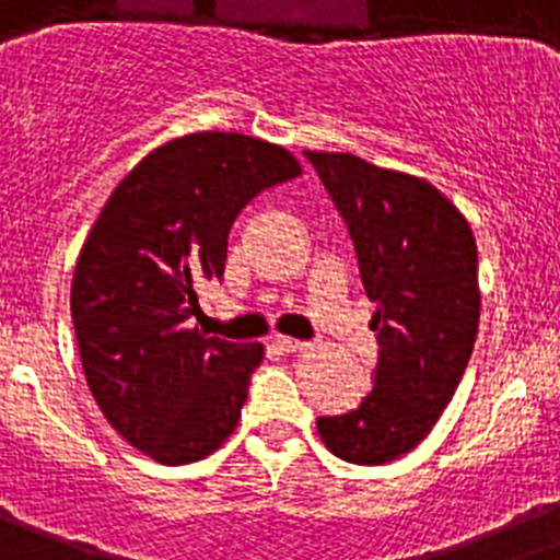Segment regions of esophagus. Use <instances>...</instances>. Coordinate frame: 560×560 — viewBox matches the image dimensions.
<instances>
[{
    "label": "esophagus",
    "mask_w": 560,
    "mask_h": 560,
    "mask_svg": "<svg viewBox=\"0 0 560 560\" xmlns=\"http://www.w3.org/2000/svg\"><path fill=\"white\" fill-rule=\"evenodd\" d=\"M273 346L279 351H287V354H292V351H301L306 346L304 340H295V337H281V335H276L273 337Z\"/></svg>",
    "instance_id": "esophagus-1"
}]
</instances>
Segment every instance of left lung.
Returning a JSON list of instances; mask_svg holds the SVG:
<instances>
[{
    "label": "left lung",
    "mask_w": 560,
    "mask_h": 560,
    "mask_svg": "<svg viewBox=\"0 0 560 560\" xmlns=\"http://www.w3.org/2000/svg\"><path fill=\"white\" fill-rule=\"evenodd\" d=\"M376 304L374 387L317 432L337 457L382 466L416 450L452 401L480 324L477 243L460 211L416 175L351 153H310Z\"/></svg>",
    "instance_id": "left-lung-1"
}]
</instances>
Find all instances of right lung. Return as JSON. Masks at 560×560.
<instances>
[{
	"label": "right lung",
	"mask_w": 560,
	"mask_h": 560,
	"mask_svg": "<svg viewBox=\"0 0 560 560\" xmlns=\"http://www.w3.org/2000/svg\"><path fill=\"white\" fill-rule=\"evenodd\" d=\"M301 175L279 144L192 133L144 155L80 250L72 324L85 382L108 424L164 466L211 455L234 432L259 342L189 329L198 290L220 281L236 214Z\"/></svg>",
	"instance_id": "1"
}]
</instances>
